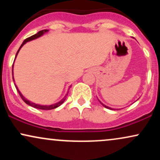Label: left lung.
Here are the masks:
<instances>
[{"mask_svg": "<svg viewBox=\"0 0 160 160\" xmlns=\"http://www.w3.org/2000/svg\"><path fill=\"white\" fill-rule=\"evenodd\" d=\"M98 100L99 101V102H100V103H101V104H102V105H103V106H104V108H108V109H110V110H117V109H115V108H111V107H108V106H107V105H105V104H103V103H102V102H101V101H100V100H99V99H98ZM117 110H119V109H117Z\"/></svg>", "mask_w": 160, "mask_h": 160, "instance_id": "left-lung-1", "label": "left lung"}]
</instances>
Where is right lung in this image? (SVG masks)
Segmentation results:
<instances>
[{"label": "right lung", "instance_id": "obj_1", "mask_svg": "<svg viewBox=\"0 0 160 160\" xmlns=\"http://www.w3.org/2000/svg\"><path fill=\"white\" fill-rule=\"evenodd\" d=\"M48 32H49L48 29H44V30L40 31L39 32H38V33H37V34H34V35H32V36L29 37V38H26V39H25V40H24V41L22 42V45L20 46L19 50H18L17 52H16V57H15V60H16V56H17L18 53H19V50H20V49H21L22 47L23 46L25 45V43H27V42L32 41V40H35V39H37V38H40V37L43 36V34H45V33H47ZM12 80H13V82H14V81H15V80H14V78H13V65H12ZM14 85H15L16 88V90H17L18 92H19L20 97H21L22 99V100L24 101V102H25V103H26L27 104H28V105L32 106V107H33V108H38V109H40V110H52V109H54V108H56L59 107V106L61 105L62 104L64 103V102H65V99L67 98V96H68V95L69 89H70V88H69L68 90V92H67V93H66L65 96H64V98H62V99H61V100H60V101H58V102H56V103H54V104H49V105H43V104H36V103H34V102H31V101L28 100L27 98H25V97L23 96V95L22 94L21 92L19 91V88H18V86L16 85V83H14ZM70 87H71V86H70Z\"/></svg>", "mask_w": 160, "mask_h": 160}]
</instances>
